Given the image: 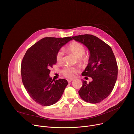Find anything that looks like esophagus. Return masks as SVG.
I'll use <instances>...</instances> for the list:
<instances>
[{
    "label": "esophagus",
    "instance_id": "34e87169",
    "mask_svg": "<svg viewBox=\"0 0 134 134\" xmlns=\"http://www.w3.org/2000/svg\"><path fill=\"white\" fill-rule=\"evenodd\" d=\"M73 81V80H71V79H68L67 80V81H68V83H70L71 81Z\"/></svg>",
    "mask_w": 134,
    "mask_h": 134
}]
</instances>
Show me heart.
Wrapping results in <instances>:
<instances>
[{"mask_svg": "<svg viewBox=\"0 0 134 134\" xmlns=\"http://www.w3.org/2000/svg\"><path fill=\"white\" fill-rule=\"evenodd\" d=\"M66 49L71 52L79 59V62L81 64H85L88 61V57L86 55H84L85 53V48L83 44L76 42L72 41L70 43L67 47ZM64 52L63 50H60L57 52L55 55V59L58 63H61L63 60ZM77 70L75 67L66 66L62 70V74L67 79H73Z\"/></svg>", "mask_w": 134, "mask_h": 134, "instance_id": "b5f03b06", "label": "heart"}]
</instances>
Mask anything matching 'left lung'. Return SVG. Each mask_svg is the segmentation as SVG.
Masks as SVG:
<instances>
[{
	"instance_id": "8db88e82",
	"label": "left lung",
	"mask_w": 134,
	"mask_h": 134,
	"mask_svg": "<svg viewBox=\"0 0 134 134\" xmlns=\"http://www.w3.org/2000/svg\"><path fill=\"white\" fill-rule=\"evenodd\" d=\"M88 49L90 55L87 66L82 75L91 77L87 84L83 81L79 91L81 98L91 103H100L113 90L118 76V66L111 48L98 37L91 34L71 36Z\"/></svg>"
}]
</instances>
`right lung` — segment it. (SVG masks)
I'll list each match as a JSON object with an SVG mask.
<instances>
[{
  "instance_id": "add662e5",
  "label": "right lung",
  "mask_w": 134,
  "mask_h": 134,
  "mask_svg": "<svg viewBox=\"0 0 134 134\" xmlns=\"http://www.w3.org/2000/svg\"><path fill=\"white\" fill-rule=\"evenodd\" d=\"M71 40L70 37H44L25 53L21 67L22 80L30 97L37 103L49 106L62 96L68 82L65 79L52 80L49 69L57 63V52Z\"/></svg>"
}]
</instances>
